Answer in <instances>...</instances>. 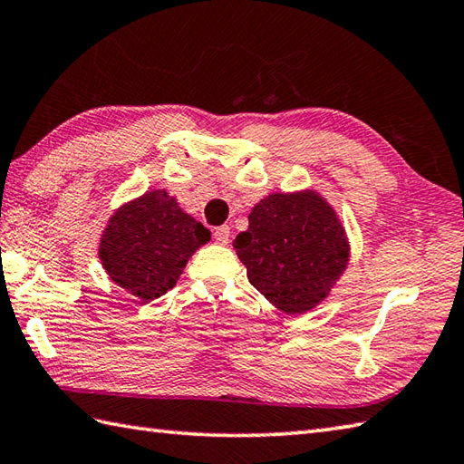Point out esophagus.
<instances>
[{
    "label": "esophagus",
    "instance_id": "obj_1",
    "mask_svg": "<svg viewBox=\"0 0 464 464\" xmlns=\"http://www.w3.org/2000/svg\"><path fill=\"white\" fill-rule=\"evenodd\" d=\"M213 237H215V241L218 243H221V245H227L229 243V239H231V229H229V225H221V227H218L213 231Z\"/></svg>",
    "mask_w": 464,
    "mask_h": 464
}]
</instances>
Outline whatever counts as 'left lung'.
Wrapping results in <instances>:
<instances>
[{
	"mask_svg": "<svg viewBox=\"0 0 464 464\" xmlns=\"http://www.w3.org/2000/svg\"><path fill=\"white\" fill-rule=\"evenodd\" d=\"M249 283L275 308L304 314L324 300L350 261L346 231L318 191L271 193L235 237Z\"/></svg>",
	"mask_w": 464,
	"mask_h": 464,
	"instance_id": "8db88e82",
	"label": "left lung"
}]
</instances>
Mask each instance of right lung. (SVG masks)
I'll return each instance as SVG.
<instances>
[{"mask_svg": "<svg viewBox=\"0 0 464 464\" xmlns=\"http://www.w3.org/2000/svg\"><path fill=\"white\" fill-rule=\"evenodd\" d=\"M211 233L166 189L146 191L114 211L99 256L111 281L150 303L174 288L183 266Z\"/></svg>", "mask_w": 464, "mask_h": 464, "instance_id": "right-lung-1", "label": "right lung"}]
</instances>
